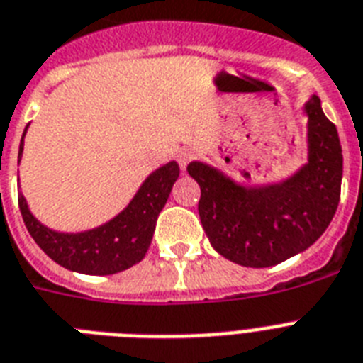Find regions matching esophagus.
I'll use <instances>...</instances> for the list:
<instances>
[{
	"label": "esophagus",
	"instance_id": "1",
	"mask_svg": "<svg viewBox=\"0 0 363 363\" xmlns=\"http://www.w3.org/2000/svg\"><path fill=\"white\" fill-rule=\"evenodd\" d=\"M196 157V152L191 150V148H184V150L178 152V163H179V169L185 170L187 169V165L191 163V161Z\"/></svg>",
	"mask_w": 363,
	"mask_h": 363
}]
</instances>
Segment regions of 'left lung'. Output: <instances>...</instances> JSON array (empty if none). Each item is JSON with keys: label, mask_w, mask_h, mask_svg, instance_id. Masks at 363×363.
Listing matches in <instances>:
<instances>
[{"label": "left lung", "mask_w": 363, "mask_h": 363, "mask_svg": "<svg viewBox=\"0 0 363 363\" xmlns=\"http://www.w3.org/2000/svg\"><path fill=\"white\" fill-rule=\"evenodd\" d=\"M308 161L279 184L246 187L202 161L187 172L200 185V220L216 252L250 268H268L311 247L337 209L343 156L320 97L305 104Z\"/></svg>", "instance_id": "1"}]
</instances>
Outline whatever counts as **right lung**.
Masks as SVG:
<instances>
[{
    "mask_svg": "<svg viewBox=\"0 0 363 363\" xmlns=\"http://www.w3.org/2000/svg\"><path fill=\"white\" fill-rule=\"evenodd\" d=\"M26 132L21 135L18 163L23 152ZM178 176V163L169 161L145 179L132 202L119 215L106 224L80 233H60L40 224L29 211L21 193L18 194V206L34 242L57 264L86 275H111L128 270L143 259L150 246L157 216L165 207Z\"/></svg>",
    "mask_w": 363,
    "mask_h": 363,
    "instance_id": "add662e5",
    "label": "right lung"
}]
</instances>
